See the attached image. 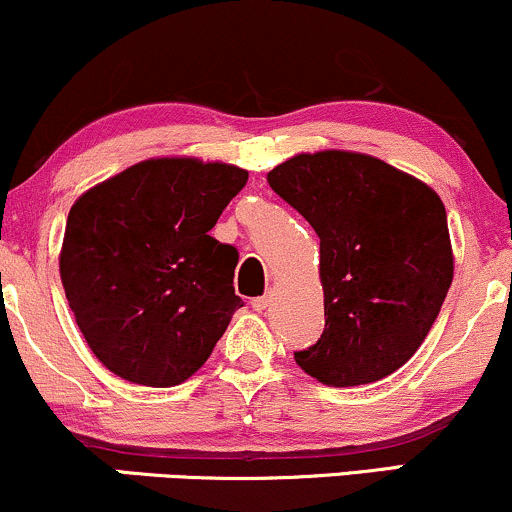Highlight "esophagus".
I'll list each match as a JSON object with an SVG mask.
<instances>
[{"instance_id":"obj_1","label":"esophagus","mask_w":512,"mask_h":512,"mask_svg":"<svg viewBox=\"0 0 512 512\" xmlns=\"http://www.w3.org/2000/svg\"><path fill=\"white\" fill-rule=\"evenodd\" d=\"M272 301H274L272 293H264V296H260V298H252V308L260 310L262 313V310H267L269 305H272Z\"/></svg>"}]
</instances>
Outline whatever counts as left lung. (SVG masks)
Returning a JSON list of instances; mask_svg holds the SVG:
<instances>
[{"label": "left lung", "instance_id": "1", "mask_svg": "<svg viewBox=\"0 0 512 512\" xmlns=\"http://www.w3.org/2000/svg\"><path fill=\"white\" fill-rule=\"evenodd\" d=\"M269 187L320 238L325 330L296 351L317 383L356 387L402 368L424 344L455 272L438 192L358 151L298 154Z\"/></svg>", "mask_w": 512, "mask_h": 512}]
</instances>
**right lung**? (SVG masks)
I'll use <instances>...</instances> for the list:
<instances>
[{"instance_id": "obj_1", "label": "right lung", "mask_w": 512, "mask_h": 512, "mask_svg": "<svg viewBox=\"0 0 512 512\" xmlns=\"http://www.w3.org/2000/svg\"><path fill=\"white\" fill-rule=\"evenodd\" d=\"M248 170L163 156L98 182L69 209L60 276L86 344L146 387L195 375L243 305L238 250L209 236Z\"/></svg>"}]
</instances>
